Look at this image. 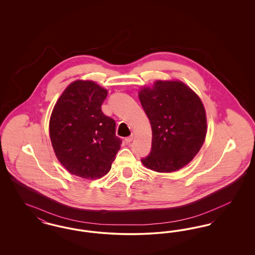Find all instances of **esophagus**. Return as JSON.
I'll return each instance as SVG.
<instances>
[{
  "mask_svg": "<svg viewBox=\"0 0 255 255\" xmlns=\"http://www.w3.org/2000/svg\"><path fill=\"white\" fill-rule=\"evenodd\" d=\"M133 139V135H130V136H128V137H126L125 138V141L127 142V143H130V142H132Z\"/></svg>",
  "mask_w": 255,
  "mask_h": 255,
  "instance_id": "34e87169",
  "label": "esophagus"
}]
</instances>
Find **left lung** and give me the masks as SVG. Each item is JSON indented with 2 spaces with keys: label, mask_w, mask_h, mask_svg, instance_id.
Returning a JSON list of instances; mask_svg holds the SVG:
<instances>
[{
  "label": "left lung",
  "mask_w": 255,
  "mask_h": 255,
  "mask_svg": "<svg viewBox=\"0 0 255 255\" xmlns=\"http://www.w3.org/2000/svg\"><path fill=\"white\" fill-rule=\"evenodd\" d=\"M138 97L152 128V150L141 159L142 164L158 173L182 169L206 139V114L201 98L180 80L142 86Z\"/></svg>",
  "instance_id": "1"
}]
</instances>
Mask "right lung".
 <instances>
[{"label":"right lung","mask_w":255,"mask_h":255,"mask_svg":"<svg viewBox=\"0 0 255 255\" xmlns=\"http://www.w3.org/2000/svg\"><path fill=\"white\" fill-rule=\"evenodd\" d=\"M107 94L95 81L75 80L62 93L49 119L56 158L71 174L87 180L106 175L122 145L116 122L101 110Z\"/></svg>","instance_id":"obj_1"}]
</instances>
